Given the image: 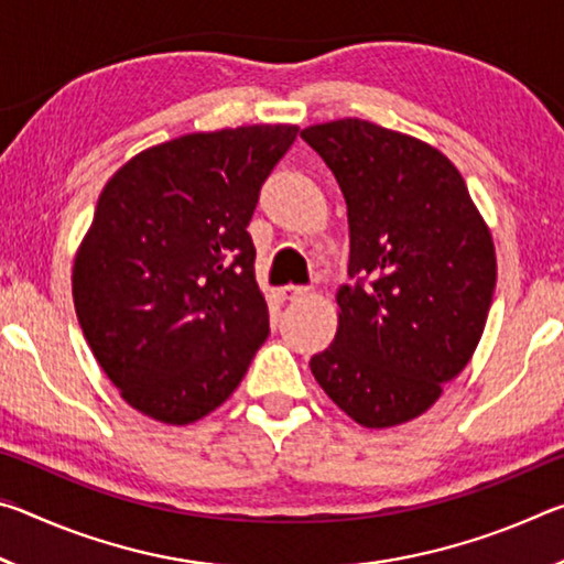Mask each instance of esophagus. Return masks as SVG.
Here are the masks:
<instances>
[{"mask_svg":"<svg viewBox=\"0 0 564 564\" xmlns=\"http://www.w3.org/2000/svg\"><path fill=\"white\" fill-rule=\"evenodd\" d=\"M305 293H308V289H303V285H283V289H281L283 301H295V299H303Z\"/></svg>","mask_w":564,"mask_h":564,"instance_id":"1","label":"esophagus"}]
</instances>
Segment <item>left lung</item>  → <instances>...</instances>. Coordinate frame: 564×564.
I'll return each instance as SVG.
<instances>
[{
	"label": "left lung",
	"mask_w": 564,
	"mask_h": 564,
	"mask_svg": "<svg viewBox=\"0 0 564 564\" xmlns=\"http://www.w3.org/2000/svg\"><path fill=\"white\" fill-rule=\"evenodd\" d=\"M348 204L350 285L318 386L366 427L425 413L473 358L492 303V236L441 151L362 119L301 131Z\"/></svg>",
	"instance_id": "left-lung-1"
}]
</instances>
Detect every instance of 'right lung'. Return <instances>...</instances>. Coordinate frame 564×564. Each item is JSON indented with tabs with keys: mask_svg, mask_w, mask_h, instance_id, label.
<instances>
[{
	"mask_svg": "<svg viewBox=\"0 0 564 564\" xmlns=\"http://www.w3.org/2000/svg\"><path fill=\"white\" fill-rule=\"evenodd\" d=\"M299 127L186 133L104 186L74 259V308L131 408L186 425L241 383L269 338L246 226Z\"/></svg>",
	"mask_w": 564,
	"mask_h": 564,
	"instance_id": "add662e5",
	"label": "right lung"
}]
</instances>
